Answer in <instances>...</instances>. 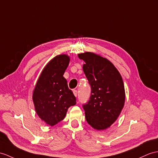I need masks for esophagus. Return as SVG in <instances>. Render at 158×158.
Masks as SVG:
<instances>
[{"mask_svg": "<svg viewBox=\"0 0 158 158\" xmlns=\"http://www.w3.org/2000/svg\"><path fill=\"white\" fill-rule=\"evenodd\" d=\"M73 93H74L75 97H77V95H78V91H77L76 90H74V91H73Z\"/></svg>", "mask_w": 158, "mask_h": 158, "instance_id": "34e87169", "label": "esophagus"}]
</instances>
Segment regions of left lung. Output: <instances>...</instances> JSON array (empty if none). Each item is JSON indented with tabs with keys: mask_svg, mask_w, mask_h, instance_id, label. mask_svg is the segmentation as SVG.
Returning <instances> with one entry per match:
<instances>
[{
	"mask_svg": "<svg viewBox=\"0 0 158 158\" xmlns=\"http://www.w3.org/2000/svg\"><path fill=\"white\" fill-rule=\"evenodd\" d=\"M83 71L91 87L89 101L83 105L86 120L92 127H110L123 108L125 92L122 77L109 60L91 52L80 53Z\"/></svg>",
	"mask_w": 158,
	"mask_h": 158,
	"instance_id": "1",
	"label": "left lung"
}]
</instances>
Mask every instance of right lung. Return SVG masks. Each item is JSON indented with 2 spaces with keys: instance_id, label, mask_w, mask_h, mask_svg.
Here are the masks:
<instances>
[{
  "instance_id": "1",
  "label": "right lung",
  "mask_w": 158,
  "mask_h": 158,
  "mask_svg": "<svg viewBox=\"0 0 158 158\" xmlns=\"http://www.w3.org/2000/svg\"><path fill=\"white\" fill-rule=\"evenodd\" d=\"M70 57L61 54L49 61L38 79L33 93L36 113L46 124L53 126L63 120L67 110L76 105V97L63 76Z\"/></svg>"
}]
</instances>
